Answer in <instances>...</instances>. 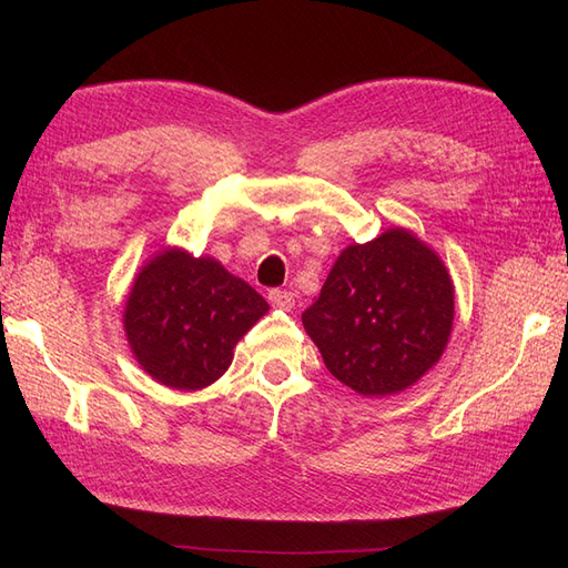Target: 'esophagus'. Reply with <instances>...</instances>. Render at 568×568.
<instances>
[{
  "mask_svg": "<svg viewBox=\"0 0 568 568\" xmlns=\"http://www.w3.org/2000/svg\"><path fill=\"white\" fill-rule=\"evenodd\" d=\"M267 298L274 307H282V311H291V307L296 305V296L291 294V291H282V288H272Z\"/></svg>",
  "mask_w": 568,
  "mask_h": 568,
  "instance_id": "1",
  "label": "esophagus"
}]
</instances>
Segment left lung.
I'll return each instance as SVG.
<instances>
[{
	"instance_id": "left-lung-1",
	"label": "left lung",
	"mask_w": 568,
	"mask_h": 568,
	"mask_svg": "<svg viewBox=\"0 0 568 568\" xmlns=\"http://www.w3.org/2000/svg\"><path fill=\"white\" fill-rule=\"evenodd\" d=\"M453 315L455 291L440 257L409 232L388 230L338 255L303 326L341 384L382 398L438 363Z\"/></svg>"
}]
</instances>
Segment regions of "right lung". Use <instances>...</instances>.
I'll return each instance as SVG.
<instances>
[{"label":"right lung","instance_id":"1","mask_svg":"<svg viewBox=\"0 0 568 568\" xmlns=\"http://www.w3.org/2000/svg\"><path fill=\"white\" fill-rule=\"evenodd\" d=\"M267 307L213 257L170 248L136 274L123 322L144 372L163 386L199 390L227 372L236 341Z\"/></svg>","mask_w":568,"mask_h":568}]
</instances>
